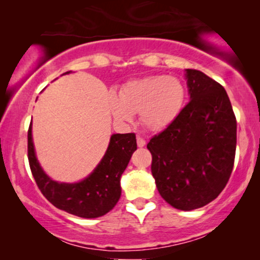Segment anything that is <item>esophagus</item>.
<instances>
[{
	"label": "esophagus",
	"mask_w": 260,
	"mask_h": 260,
	"mask_svg": "<svg viewBox=\"0 0 260 260\" xmlns=\"http://www.w3.org/2000/svg\"><path fill=\"white\" fill-rule=\"evenodd\" d=\"M137 145H138V147H140V148L144 147V145H145V141H144L142 137H140V136H137Z\"/></svg>",
	"instance_id": "1"
}]
</instances>
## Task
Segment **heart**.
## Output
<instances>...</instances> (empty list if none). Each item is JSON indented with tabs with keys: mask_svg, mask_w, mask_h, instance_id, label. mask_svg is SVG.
<instances>
[{
	"mask_svg": "<svg viewBox=\"0 0 260 260\" xmlns=\"http://www.w3.org/2000/svg\"><path fill=\"white\" fill-rule=\"evenodd\" d=\"M186 90L179 78L149 76L127 81L118 92L110 95L109 106L117 122L130 123L138 113L140 122L149 131H162L180 115Z\"/></svg>",
	"mask_w": 260,
	"mask_h": 260,
	"instance_id": "b5f03b06",
	"label": "heart"
}]
</instances>
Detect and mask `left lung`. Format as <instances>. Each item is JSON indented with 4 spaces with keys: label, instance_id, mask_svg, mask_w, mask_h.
<instances>
[{
    "label": "left lung",
    "instance_id": "1",
    "mask_svg": "<svg viewBox=\"0 0 260 260\" xmlns=\"http://www.w3.org/2000/svg\"><path fill=\"white\" fill-rule=\"evenodd\" d=\"M190 101L147 148L161 197L191 211L218 198L233 170L237 119L225 88L201 71L186 70Z\"/></svg>",
    "mask_w": 260,
    "mask_h": 260
}]
</instances>
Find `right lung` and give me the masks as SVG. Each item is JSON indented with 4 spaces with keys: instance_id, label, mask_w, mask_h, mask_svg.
Listing matches in <instances>:
<instances>
[{
    "instance_id": "right-lung-1",
    "label": "right lung",
    "mask_w": 260,
    "mask_h": 260,
    "mask_svg": "<svg viewBox=\"0 0 260 260\" xmlns=\"http://www.w3.org/2000/svg\"><path fill=\"white\" fill-rule=\"evenodd\" d=\"M136 149L135 134L112 135L104 157L86 179L77 183H59L49 179L39 165L31 123L28 129V161L39 189L56 208L80 218H98L115 207L122 193L120 176Z\"/></svg>"
}]
</instances>
